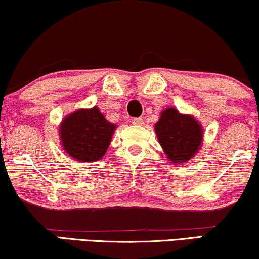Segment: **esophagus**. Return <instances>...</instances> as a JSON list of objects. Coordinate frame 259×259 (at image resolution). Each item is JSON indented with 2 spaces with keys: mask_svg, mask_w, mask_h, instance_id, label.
<instances>
[{
  "mask_svg": "<svg viewBox=\"0 0 259 259\" xmlns=\"http://www.w3.org/2000/svg\"><path fill=\"white\" fill-rule=\"evenodd\" d=\"M133 124H135V125H142L143 124V119L142 118H134L133 119Z\"/></svg>",
  "mask_w": 259,
  "mask_h": 259,
  "instance_id": "obj_1",
  "label": "esophagus"
}]
</instances>
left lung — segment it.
Returning <instances> with one entry per match:
<instances>
[{
	"mask_svg": "<svg viewBox=\"0 0 259 259\" xmlns=\"http://www.w3.org/2000/svg\"><path fill=\"white\" fill-rule=\"evenodd\" d=\"M160 145L173 162H185L195 155L202 143L201 125L194 117L166 109L155 124Z\"/></svg>",
	"mask_w": 259,
	"mask_h": 259,
	"instance_id": "8db88e82",
	"label": "left lung"
}]
</instances>
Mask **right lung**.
<instances>
[{
    "label": "right lung",
    "mask_w": 259,
    "mask_h": 259,
    "mask_svg": "<svg viewBox=\"0 0 259 259\" xmlns=\"http://www.w3.org/2000/svg\"><path fill=\"white\" fill-rule=\"evenodd\" d=\"M116 129L101 114L98 107L78 110L69 114L61 124L62 145L73 159L93 162L105 155Z\"/></svg>",
    "instance_id": "right-lung-1"
}]
</instances>
